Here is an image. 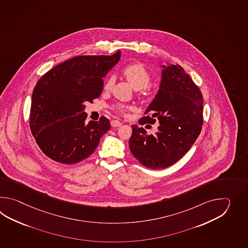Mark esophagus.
Segmentation results:
<instances>
[{
  "mask_svg": "<svg viewBox=\"0 0 248 248\" xmlns=\"http://www.w3.org/2000/svg\"><path fill=\"white\" fill-rule=\"evenodd\" d=\"M111 125L113 127H117V126H122V123L121 122H119V121H111Z\"/></svg>",
  "mask_w": 248,
  "mask_h": 248,
  "instance_id": "1",
  "label": "esophagus"
}]
</instances>
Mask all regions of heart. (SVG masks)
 I'll return each instance as SVG.
<instances>
[{
	"label": "heart",
	"instance_id": "b5f03b06",
	"mask_svg": "<svg viewBox=\"0 0 248 248\" xmlns=\"http://www.w3.org/2000/svg\"><path fill=\"white\" fill-rule=\"evenodd\" d=\"M123 76L127 80V82L131 85L132 87L136 90H142L145 91L147 89V86L151 81V74L148 72L142 63H134L126 65L123 69ZM114 84V77L110 76L105 83V90H110ZM113 109L119 112L124 114L126 111L131 109V106H124V105H116L113 107Z\"/></svg>",
	"mask_w": 248,
	"mask_h": 248
}]
</instances>
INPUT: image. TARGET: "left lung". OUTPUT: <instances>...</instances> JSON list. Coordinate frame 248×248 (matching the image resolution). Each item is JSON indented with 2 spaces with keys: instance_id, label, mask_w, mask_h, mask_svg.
I'll use <instances>...</instances> for the list:
<instances>
[{
  "instance_id": "1",
  "label": "left lung",
  "mask_w": 248,
  "mask_h": 248,
  "mask_svg": "<svg viewBox=\"0 0 248 248\" xmlns=\"http://www.w3.org/2000/svg\"><path fill=\"white\" fill-rule=\"evenodd\" d=\"M161 81L157 95L139 123L154 124L158 131L148 135L143 127L132 126V155L149 169H166L187 153L201 134L203 96L199 87L178 64L160 65Z\"/></svg>"
}]
</instances>
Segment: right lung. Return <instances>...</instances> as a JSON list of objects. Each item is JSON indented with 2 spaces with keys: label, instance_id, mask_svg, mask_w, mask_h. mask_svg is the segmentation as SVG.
Instances as JSON below:
<instances>
[{
  "label": "right lung",
  "instance_id": "1",
  "mask_svg": "<svg viewBox=\"0 0 248 248\" xmlns=\"http://www.w3.org/2000/svg\"><path fill=\"white\" fill-rule=\"evenodd\" d=\"M121 58L79 56L59 63L38 80L32 92L30 128L42 153L59 163L90 157L111 128L106 117L86 123V102L100 96L104 78Z\"/></svg>",
  "mask_w": 248,
  "mask_h": 248
}]
</instances>
